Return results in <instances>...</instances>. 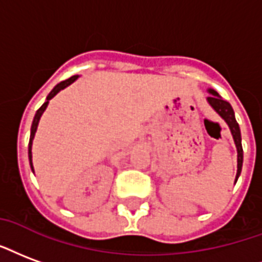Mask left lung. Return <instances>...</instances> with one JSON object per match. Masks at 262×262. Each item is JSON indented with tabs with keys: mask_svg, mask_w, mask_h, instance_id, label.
Returning <instances> with one entry per match:
<instances>
[{
	"mask_svg": "<svg viewBox=\"0 0 262 262\" xmlns=\"http://www.w3.org/2000/svg\"><path fill=\"white\" fill-rule=\"evenodd\" d=\"M208 93H210L211 96L207 97V101L214 108L215 111L220 114L221 118L228 123L230 132H232V136H233L236 148H237V173H236V180H234V182H237L240 172H242V165H243V147H242V136H240L239 123L236 122L233 108H232L229 102L225 101L224 98H221L220 94L215 90H211L210 89Z\"/></svg>",
	"mask_w": 262,
	"mask_h": 262,
	"instance_id": "left-lung-1",
	"label": "left lung"
}]
</instances>
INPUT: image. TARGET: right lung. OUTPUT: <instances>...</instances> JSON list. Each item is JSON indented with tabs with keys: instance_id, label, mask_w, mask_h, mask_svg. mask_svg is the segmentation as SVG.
<instances>
[{
	"instance_id": "right-lung-1",
	"label": "right lung",
	"mask_w": 262,
	"mask_h": 262,
	"mask_svg": "<svg viewBox=\"0 0 262 262\" xmlns=\"http://www.w3.org/2000/svg\"><path fill=\"white\" fill-rule=\"evenodd\" d=\"M77 75H75V76L69 77V79H67V80H63V82L58 83L57 86L54 87L51 90V93L47 96V100H46V102L42 104L40 108L37 110V112H36V115H34V119H33V123H32V130H30V141H29V161H30V168H32L33 170V164H32V144H33V139H34V135H36V130H37V126H38V121H40V118H41L42 112L46 111V108H47L48 102H50V100H51L52 97L55 96L57 93H59L61 90H63L65 87H68L69 84H72V83L75 82L77 79Z\"/></svg>"
}]
</instances>
